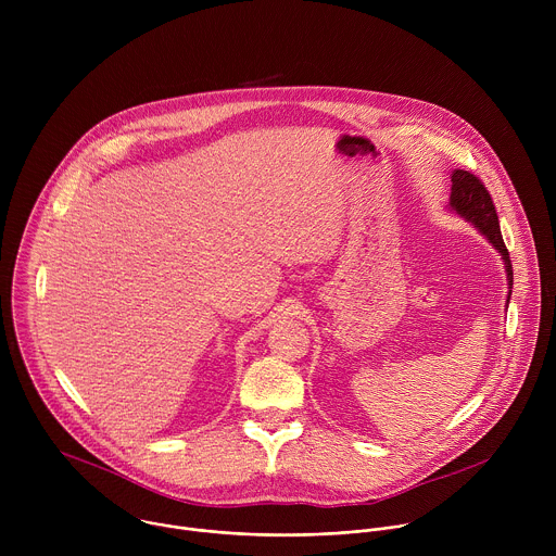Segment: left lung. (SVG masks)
Returning <instances> with one entry per match:
<instances>
[{"label":"left lung","mask_w":556,"mask_h":556,"mask_svg":"<svg viewBox=\"0 0 556 556\" xmlns=\"http://www.w3.org/2000/svg\"><path fill=\"white\" fill-rule=\"evenodd\" d=\"M451 208L455 213H459L462 217H466L468 222H472L478 226L491 244L502 253L504 264H506V273H508V286H513V264L508 257V249L504 244V237L500 230V219H497V211L493 204V198L489 193V189L484 187V182L470 174V172H462L455 169L451 176ZM510 299V294H508Z\"/></svg>","instance_id":"1"}]
</instances>
